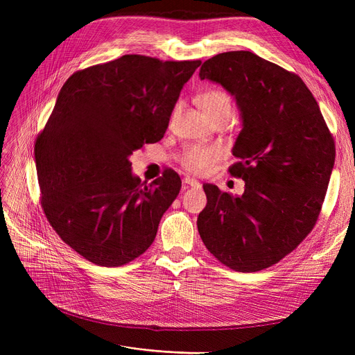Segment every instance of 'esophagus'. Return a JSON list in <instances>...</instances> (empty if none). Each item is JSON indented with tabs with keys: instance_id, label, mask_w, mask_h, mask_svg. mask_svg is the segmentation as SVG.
<instances>
[{
	"instance_id": "34e87169",
	"label": "esophagus",
	"mask_w": 355,
	"mask_h": 355,
	"mask_svg": "<svg viewBox=\"0 0 355 355\" xmlns=\"http://www.w3.org/2000/svg\"><path fill=\"white\" fill-rule=\"evenodd\" d=\"M184 185L188 187V188H200V182L196 180V179H189V178H185L184 179Z\"/></svg>"
}]
</instances>
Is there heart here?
<instances>
[{
    "instance_id": "1",
    "label": "heart",
    "mask_w": 355,
    "mask_h": 355,
    "mask_svg": "<svg viewBox=\"0 0 355 355\" xmlns=\"http://www.w3.org/2000/svg\"><path fill=\"white\" fill-rule=\"evenodd\" d=\"M200 106L206 112L209 118L222 112H231V101L227 93L220 90H209L201 94ZM220 157V149L214 146H200L191 145L185 148V151L180 155V163L188 171L200 173L204 168H207L213 161Z\"/></svg>"
}]
</instances>
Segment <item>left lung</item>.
Listing matches in <instances>:
<instances>
[{
	"label": "left lung",
	"mask_w": 355,
	"mask_h": 355,
	"mask_svg": "<svg viewBox=\"0 0 355 355\" xmlns=\"http://www.w3.org/2000/svg\"><path fill=\"white\" fill-rule=\"evenodd\" d=\"M239 106L241 132L230 167L243 196L204 185L207 206L200 237L219 262L254 272L295 250L323 204L335 164V144L313 93L297 75L252 51H227L201 65Z\"/></svg>",
	"instance_id": "left-lung-1"
}]
</instances>
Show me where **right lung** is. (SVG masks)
I'll list each match as a JSON object with an SVG mask.
<instances>
[{
    "mask_svg": "<svg viewBox=\"0 0 355 355\" xmlns=\"http://www.w3.org/2000/svg\"><path fill=\"white\" fill-rule=\"evenodd\" d=\"M200 60L125 55L72 73L35 142L41 204L59 237L85 259L121 266L153 244L182 182L153 184L130 155L164 136L180 90Z\"/></svg>",
    "mask_w": 355,
    "mask_h": 355,
    "instance_id": "obj_1",
    "label": "right lung"
}]
</instances>
